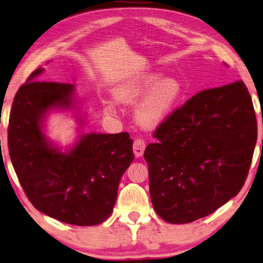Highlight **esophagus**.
<instances>
[{"instance_id":"esophagus-1","label":"esophagus","mask_w":263,"mask_h":263,"mask_svg":"<svg viewBox=\"0 0 263 263\" xmlns=\"http://www.w3.org/2000/svg\"><path fill=\"white\" fill-rule=\"evenodd\" d=\"M146 149V142L142 139H136L133 143V151H134V154L136 158L142 157L143 152Z\"/></svg>"}]
</instances>
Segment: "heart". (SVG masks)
Masks as SVG:
<instances>
[{
	"instance_id": "heart-1",
	"label": "heart",
	"mask_w": 263,
	"mask_h": 263,
	"mask_svg": "<svg viewBox=\"0 0 263 263\" xmlns=\"http://www.w3.org/2000/svg\"><path fill=\"white\" fill-rule=\"evenodd\" d=\"M147 94L140 106L138 119L144 127L153 128L161 123L178 103L181 85L174 78L161 81V76L152 73L132 84L120 86L115 91V100L123 104H136Z\"/></svg>"
}]
</instances>
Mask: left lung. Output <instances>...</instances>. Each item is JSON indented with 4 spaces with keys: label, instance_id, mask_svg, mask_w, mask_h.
Listing matches in <instances>:
<instances>
[{
    "label": "left lung",
    "instance_id": "1",
    "mask_svg": "<svg viewBox=\"0 0 263 263\" xmlns=\"http://www.w3.org/2000/svg\"><path fill=\"white\" fill-rule=\"evenodd\" d=\"M144 151L153 208L166 222L203 218L241 191L257 139L242 81L196 93L155 129Z\"/></svg>",
    "mask_w": 263,
    "mask_h": 263
}]
</instances>
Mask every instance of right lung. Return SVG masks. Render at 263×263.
<instances>
[{
	"mask_svg": "<svg viewBox=\"0 0 263 263\" xmlns=\"http://www.w3.org/2000/svg\"><path fill=\"white\" fill-rule=\"evenodd\" d=\"M32 72L14 97L8 148L15 173L33 206L72 226H97L111 215L121 178L133 160L128 133L83 135L67 153L45 138L41 123L49 109H70L74 86L37 81Z\"/></svg>",
	"mask_w": 263,
	"mask_h": 263,
	"instance_id": "obj_1",
	"label": "right lung"
}]
</instances>
